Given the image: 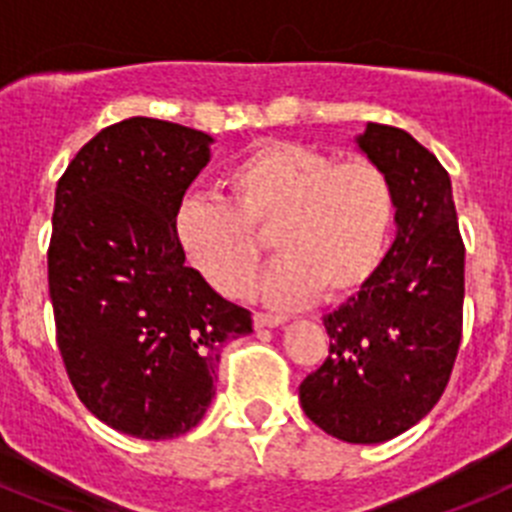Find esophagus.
<instances>
[{
  "instance_id": "34e87169",
  "label": "esophagus",
  "mask_w": 512,
  "mask_h": 512,
  "mask_svg": "<svg viewBox=\"0 0 512 512\" xmlns=\"http://www.w3.org/2000/svg\"><path fill=\"white\" fill-rule=\"evenodd\" d=\"M284 318H279V315H269V312H256L253 315V325L256 328H277V325H282Z\"/></svg>"
}]
</instances>
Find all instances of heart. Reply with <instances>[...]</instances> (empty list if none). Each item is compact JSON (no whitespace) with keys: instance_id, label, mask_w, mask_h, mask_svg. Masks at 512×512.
<instances>
[{"instance_id":"heart-1","label":"heart","mask_w":512,"mask_h":512,"mask_svg":"<svg viewBox=\"0 0 512 512\" xmlns=\"http://www.w3.org/2000/svg\"><path fill=\"white\" fill-rule=\"evenodd\" d=\"M228 202L189 197L176 210L187 259L220 295L246 292L264 238L282 259L259 292L277 307L356 295L382 266L395 230V189L369 158L338 161L302 143H259L225 171Z\"/></svg>"}]
</instances>
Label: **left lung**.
Segmentation results:
<instances>
[{
	"label": "left lung",
	"mask_w": 512,
	"mask_h": 512,
	"mask_svg": "<svg viewBox=\"0 0 512 512\" xmlns=\"http://www.w3.org/2000/svg\"><path fill=\"white\" fill-rule=\"evenodd\" d=\"M356 146L395 189V243L325 315L330 356L300 384L307 418L348 443H382L431 413L461 343L464 243L451 179L410 133L369 122Z\"/></svg>",
	"instance_id": "obj_1"
}]
</instances>
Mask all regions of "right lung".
Returning a JSON list of instances; mask_svg holds the SVG:
<instances>
[{"label":"right lung","mask_w":512,"mask_h":512,"mask_svg":"<svg viewBox=\"0 0 512 512\" xmlns=\"http://www.w3.org/2000/svg\"><path fill=\"white\" fill-rule=\"evenodd\" d=\"M210 146L202 130L130 117L94 135L56 187L48 289L63 364L89 413L146 441L200 423L220 351L253 330L176 235Z\"/></svg>","instance_id":"add662e5"}]
</instances>
